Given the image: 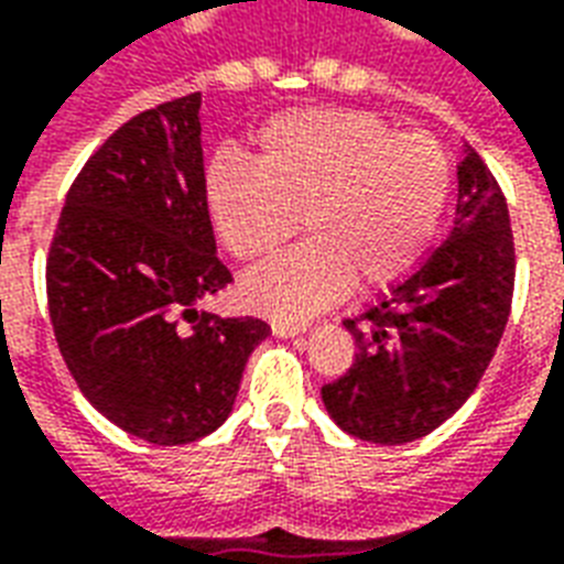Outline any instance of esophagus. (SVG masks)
Wrapping results in <instances>:
<instances>
[{"instance_id": "34e87169", "label": "esophagus", "mask_w": 564, "mask_h": 564, "mask_svg": "<svg viewBox=\"0 0 564 564\" xmlns=\"http://www.w3.org/2000/svg\"><path fill=\"white\" fill-rule=\"evenodd\" d=\"M304 325H290V322H272V334L274 337H299L304 334Z\"/></svg>"}]
</instances>
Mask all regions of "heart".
I'll use <instances>...</instances> for the list:
<instances>
[{
  "label": "heart",
  "mask_w": 564,
  "mask_h": 564,
  "mask_svg": "<svg viewBox=\"0 0 564 564\" xmlns=\"http://www.w3.org/2000/svg\"><path fill=\"white\" fill-rule=\"evenodd\" d=\"M453 192V159L429 132H397L364 109H295L265 120L257 162L218 153L206 167L215 234L236 260H263L301 227L311 234L242 281L245 304L307 319L346 295L414 272Z\"/></svg>",
  "instance_id": "heart-1"
}]
</instances>
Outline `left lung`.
<instances>
[{
	"label": "left lung",
	"instance_id": "8db88e82",
	"mask_svg": "<svg viewBox=\"0 0 564 564\" xmlns=\"http://www.w3.org/2000/svg\"><path fill=\"white\" fill-rule=\"evenodd\" d=\"M511 292L509 204L485 159L467 150L449 239L376 307L343 322L358 351L322 387L334 423L387 446L435 432L482 381L509 322Z\"/></svg>",
	"mask_w": 564,
	"mask_h": 564
}]
</instances>
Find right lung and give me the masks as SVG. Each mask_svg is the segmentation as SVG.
<instances>
[{"instance_id":"right-lung-1","label":"right lung","mask_w":564,"mask_h":564,"mask_svg":"<svg viewBox=\"0 0 564 564\" xmlns=\"http://www.w3.org/2000/svg\"><path fill=\"white\" fill-rule=\"evenodd\" d=\"M200 94L115 129L73 180L46 257L55 343L106 420L159 446L192 444L234 411L269 325L197 313L234 281L215 253Z\"/></svg>"}]
</instances>
